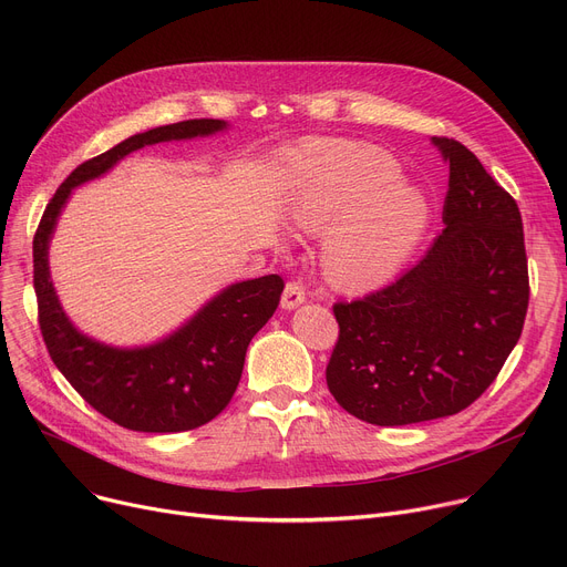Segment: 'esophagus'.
<instances>
[{"mask_svg": "<svg viewBox=\"0 0 567 567\" xmlns=\"http://www.w3.org/2000/svg\"><path fill=\"white\" fill-rule=\"evenodd\" d=\"M306 296H308V289H306L303 282L289 280V282L285 285V291H282V308H285V310H291V308H296V306H301V303L306 301Z\"/></svg>", "mask_w": 567, "mask_h": 567, "instance_id": "34e87169", "label": "esophagus"}]
</instances>
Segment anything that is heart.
Listing matches in <instances>:
<instances>
[{
	"label": "heart",
	"mask_w": 567,
	"mask_h": 567,
	"mask_svg": "<svg viewBox=\"0 0 567 567\" xmlns=\"http://www.w3.org/2000/svg\"><path fill=\"white\" fill-rule=\"evenodd\" d=\"M400 167L372 146L312 144L296 156L289 223L323 236V274L347 291H368L406 261L430 225L425 195L398 182Z\"/></svg>",
	"instance_id": "heart-1"
}]
</instances>
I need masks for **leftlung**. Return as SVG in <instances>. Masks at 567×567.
Wrapping results in <instances>:
<instances>
[{
  "label": "left lung",
  "mask_w": 567,
  "mask_h": 567,
  "mask_svg": "<svg viewBox=\"0 0 567 567\" xmlns=\"http://www.w3.org/2000/svg\"><path fill=\"white\" fill-rule=\"evenodd\" d=\"M451 165L443 231L395 282L338 301L326 383L355 419L393 427L455 415L515 349L528 310L519 206L468 148L432 137Z\"/></svg>",
  "instance_id": "8db88e82"
}]
</instances>
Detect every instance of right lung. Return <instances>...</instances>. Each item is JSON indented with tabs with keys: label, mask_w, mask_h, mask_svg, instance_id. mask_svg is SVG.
<instances>
[{
	"label": "right lung",
	"mask_w": 567,
	"mask_h": 567,
	"mask_svg": "<svg viewBox=\"0 0 567 567\" xmlns=\"http://www.w3.org/2000/svg\"><path fill=\"white\" fill-rule=\"evenodd\" d=\"M223 128L220 118H188L137 133L84 161L56 188L34 234V291L50 359L86 404L126 430L188 432L214 421L241 381L248 344L274 317L285 280L274 274L236 282L163 342L114 349L78 333L59 306L48 271L50 236L75 186L101 176L146 144L212 135Z\"/></svg>",
	"instance_id": "right-lung-1"
}]
</instances>
